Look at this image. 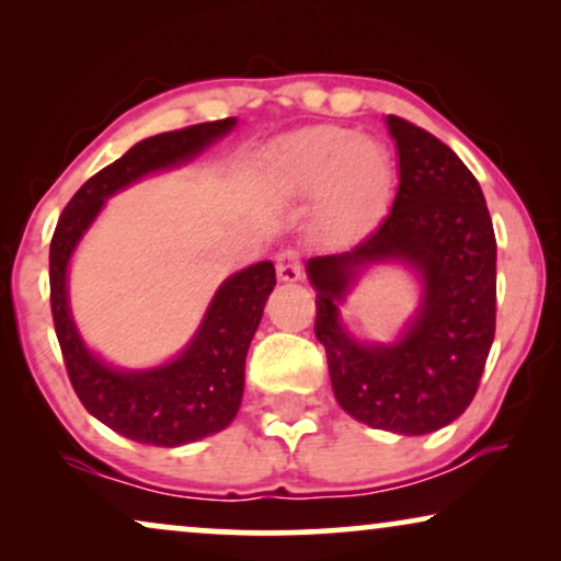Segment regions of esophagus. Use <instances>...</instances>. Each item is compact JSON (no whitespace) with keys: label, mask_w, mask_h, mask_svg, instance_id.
I'll list each match as a JSON object with an SVG mask.
<instances>
[{"label":"esophagus","mask_w":561,"mask_h":561,"mask_svg":"<svg viewBox=\"0 0 561 561\" xmlns=\"http://www.w3.org/2000/svg\"><path fill=\"white\" fill-rule=\"evenodd\" d=\"M275 271H278V278L286 283H294L301 278V273H304L301 252L294 248L278 252V257H275Z\"/></svg>","instance_id":"obj_1"}]
</instances>
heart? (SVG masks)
I'll return each instance as SVG.
<instances>
[{"label": "heart", "mask_w": 561, "mask_h": 561, "mask_svg": "<svg viewBox=\"0 0 561 561\" xmlns=\"http://www.w3.org/2000/svg\"><path fill=\"white\" fill-rule=\"evenodd\" d=\"M278 171L298 194H321V211L334 234L350 237L382 211L393 168L388 152L347 127H313L280 150Z\"/></svg>", "instance_id": "1"}]
</instances>
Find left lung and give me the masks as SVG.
Returning <instances> with one entry per match:
<instances>
[{"label": "left lung", "instance_id": "8db88e82", "mask_svg": "<svg viewBox=\"0 0 561 561\" xmlns=\"http://www.w3.org/2000/svg\"><path fill=\"white\" fill-rule=\"evenodd\" d=\"M401 183L393 209L342 255L311 257L313 332L324 344L336 401L373 428L419 436L462 416L495 336V232L485 196L455 150L388 114ZM401 259L425 280L417 319L396 345H359L339 304L356 273Z\"/></svg>", "mask_w": 561, "mask_h": 561}]
</instances>
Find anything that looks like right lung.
<instances>
[{
    "label": "right lung",
    "instance_id": "1",
    "mask_svg": "<svg viewBox=\"0 0 561 561\" xmlns=\"http://www.w3.org/2000/svg\"><path fill=\"white\" fill-rule=\"evenodd\" d=\"M234 117L191 125L137 142L76 191L50 240V309L71 386L91 416L127 439L181 447L232 424L242 403L244 357L275 286L271 260L221 283L194 340L179 357L152 370L125 373L91 355L68 309V260L114 191L152 171L179 165L219 140Z\"/></svg>",
    "mask_w": 561,
    "mask_h": 561
}]
</instances>
